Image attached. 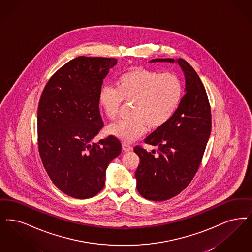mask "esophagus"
Segmentation results:
<instances>
[{"label":"esophagus","mask_w":252,"mask_h":252,"mask_svg":"<svg viewBox=\"0 0 252 252\" xmlns=\"http://www.w3.org/2000/svg\"><path fill=\"white\" fill-rule=\"evenodd\" d=\"M122 150L124 152H131L132 150V147L131 145H129L128 143H122Z\"/></svg>","instance_id":"esophagus-1"}]
</instances>
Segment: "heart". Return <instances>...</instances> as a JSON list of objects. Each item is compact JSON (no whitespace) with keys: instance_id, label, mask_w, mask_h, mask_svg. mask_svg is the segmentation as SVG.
<instances>
[{"instance_id":"obj_1","label":"heart","mask_w":252,"mask_h":252,"mask_svg":"<svg viewBox=\"0 0 252 252\" xmlns=\"http://www.w3.org/2000/svg\"><path fill=\"white\" fill-rule=\"evenodd\" d=\"M117 88L103 87L99 104L111 121H115L122 102H131V118L118 121L108 132L123 142L141 137L148 128H162L174 116L183 98L184 88L179 77L171 72L136 66L117 79Z\"/></svg>"}]
</instances>
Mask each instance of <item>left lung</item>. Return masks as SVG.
<instances>
[{
	"label": "left lung",
	"mask_w": 252,
	"mask_h": 252,
	"mask_svg": "<svg viewBox=\"0 0 252 252\" xmlns=\"http://www.w3.org/2000/svg\"><path fill=\"white\" fill-rule=\"evenodd\" d=\"M152 62H174L157 58ZM186 76V94L174 116L145 138L156 146L148 153L137 145L133 151L140 163L135 171L136 188L143 197L163 201L180 194L200 165L212 129L211 106L205 88L195 69L183 58L177 60Z\"/></svg>",
	"instance_id": "left-lung-1"
}]
</instances>
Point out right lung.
Returning a JSON list of instances; mask_svg holds the SVG:
<instances>
[{
	"label": "right lung",
	"instance_id": "add662e5",
	"mask_svg": "<svg viewBox=\"0 0 252 252\" xmlns=\"http://www.w3.org/2000/svg\"><path fill=\"white\" fill-rule=\"evenodd\" d=\"M116 58L79 56L61 66L44 88L37 108V145L44 167L69 197L99 193L110 162L121 153L114 135L92 142L103 127L99 91Z\"/></svg>",
	"mask_w": 252,
	"mask_h": 252
}]
</instances>
